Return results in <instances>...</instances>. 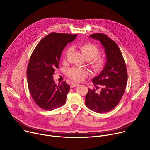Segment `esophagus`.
<instances>
[{
	"label": "esophagus",
	"mask_w": 150,
	"mask_h": 150,
	"mask_svg": "<svg viewBox=\"0 0 150 150\" xmlns=\"http://www.w3.org/2000/svg\"><path fill=\"white\" fill-rule=\"evenodd\" d=\"M78 85H79V84H78V83H72V84H71V88H74V87H77Z\"/></svg>",
	"instance_id": "esophagus-1"
}]
</instances>
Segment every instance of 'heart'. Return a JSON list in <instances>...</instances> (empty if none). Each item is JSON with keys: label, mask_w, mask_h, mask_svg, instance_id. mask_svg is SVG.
<instances>
[{"label": "heart", "mask_w": 150, "mask_h": 150, "mask_svg": "<svg viewBox=\"0 0 150 150\" xmlns=\"http://www.w3.org/2000/svg\"><path fill=\"white\" fill-rule=\"evenodd\" d=\"M80 50L84 58L88 60L91 68L94 72H100L104 68L106 61L104 57L97 56L100 50L97 46L91 42H87L80 46ZM71 51V47H68L65 52L64 58H67L70 54ZM68 74L74 81H81L88 76V72L85 69L74 67L68 71Z\"/></svg>", "instance_id": "heart-1"}]
</instances>
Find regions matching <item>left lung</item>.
Segmentation results:
<instances>
[{
  "label": "left lung",
  "mask_w": 150,
  "mask_h": 150,
  "mask_svg": "<svg viewBox=\"0 0 150 150\" xmlns=\"http://www.w3.org/2000/svg\"><path fill=\"white\" fill-rule=\"evenodd\" d=\"M90 37L100 41L107 61L101 73L92 79L94 86L101 85V90L97 92L96 89H88L85 105L96 113H107L118 104L125 92L127 80L126 64L120 49L111 38L101 33L90 35Z\"/></svg>",
  "instance_id": "obj_1"
}]
</instances>
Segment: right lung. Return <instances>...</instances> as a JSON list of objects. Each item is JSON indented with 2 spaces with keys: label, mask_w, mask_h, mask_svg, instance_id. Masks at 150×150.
Returning a JSON list of instances; mask_svg holds the SVG:
<instances>
[{
  "label": "right lung",
  "mask_w": 150,
  "mask_h": 150,
  "mask_svg": "<svg viewBox=\"0 0 150 150\" xmlns=\"http://www.w3.org/2000/svg\"><path fill=\"white\" fill-rule=\"evenodd\" d=\"M76 36L50 33L38 42L30 57L27 70L28 87L32 98L42 109L51 111L65 103L70 86L65 81L56 85L53 75L59 68L63 50Z\"/></svg>",
  "instance_id": "obj_1"
}]
</instances>
